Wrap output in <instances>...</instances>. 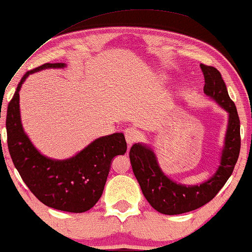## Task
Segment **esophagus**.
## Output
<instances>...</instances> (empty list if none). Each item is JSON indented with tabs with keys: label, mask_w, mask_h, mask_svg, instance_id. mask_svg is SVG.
<instances>
[{
	"label": "esophagus",
	"mask_w": 252,
	"mask_h": 252,
	"mask_svg": "<svg viewBox=\"0 0 252 252\" xmlns=\"http://www.w3.org/2000/svg\"><path fill=\"white\" fill-rule=\"evenodd\" d=\"M125 138H126V143H127V145H128V147H131L132 145L134 144L139 138L137 129L127 128L125 131Z\"/></svg>",
	"instance_id": "esophagus-1"
}]
</instances>
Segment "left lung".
<instances>
[{
    "instance_id": "1",
    "label": "left lung",
    "mask_w": 252,
    "mask_h": 252,
    "mask_svg": "<svg viewBox=\"0 0 252 252\" xmlns=\"http://www.w3.org/2000/svg\"><path fill=\"white\" fill-rule=\"evenodd\" d=\"M205 85L204 93L229 114L227 128L221 150L220 164L211 178L198 185L173 182L162 172L155 151L146 144H134L129 159L135 178L147 202L164 215H180L193 211L214 199L232 174L241 151V125L235 103L230 99L220 70L200 64Z\"/></svg>"
}]
</instances>
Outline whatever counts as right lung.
I'll return each mask as SVG.
<instances>
[{
	"mask_svg": "<svg viewBox=\"0 0 252 252\" xmlns=\"http://www.w3.org/2000/svg\"><path fill=\"white\" fill-rule=\"evenodd\" d=\"M64 67L66 63H44L21 79L7 109L8 149L21 178L40 202L60 211L81 214L100 199L112 159L125 155L127 144L123 133H113L95 139L75 156L62 160L43 156L32 145L21 123L19 92L29 74Z\"/></svg>",
	"mask_w": 252,
	"mask_h": 252,
	"instance_id": "add662e5",
	"label": "right lung"
}]
</instances>
